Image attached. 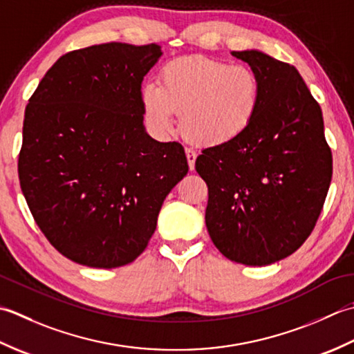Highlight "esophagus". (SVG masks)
I'll list each match as a JSON object with an SVG mask.
<instances>
[{
  "mask_svg": "<svg viewBox=\"0 0 354 354\" xmlns=\"http://www.w3.org/2000/svg\"><path fill=\"white\" fill-rule=\"evenodd\" d=\"M185 153H186V158H187V165H189V169L194 171V168H196L197 153L192 148H185Z\"/></svg>",
  "mask_w": 354,
  "mask_h": 354,
  "instance_id": "obj_1",
  "label": "esophagus"
}]
</instances>
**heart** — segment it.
Masks as SVG:
<instances>
[{
    "mask_svg": "<svg viewBox=\"0 0 354 354\" xmlns=\"http://www.w3.org/2000/svg\"><path fill=\"white\" fill-rule=\"evenodd\" d=\"M263 86L246 66L206 56L178 57L163 66L158 84L147 82L140 102L147 120L160 133L176 127L200 147H223L248 131L261 106Z\"/></svg>",
    "mask_w": 354,
    "mask_h": 354,
    "instance_id": "obj_1",
    "label": "heart"
}]
</instances>
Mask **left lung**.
<instances>
[{
    "instance_id": "obj_1",
    "label": "left lung",
    "mask_w": 354,
    "mask_h": 354,
    "mask_svg": "<svg viewBox=\"0 0 354 354\" xmlns=\"http://www.w3.org/2000/svg\"><path fill=\"white\" fill-rule=\"evenodd\" d=\"M263 86L261 106L240 139L201 151L206 227L230 261L268 266L304 243L326 201L333 158L319 104L298 70L258 50L232 52Z\"/></svg>"
}]
</instances>
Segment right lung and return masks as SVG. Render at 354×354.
I'll return each instance as SVG.
<instances>
[{
    "instance_id": "1",
    "label": "right lung",
    "mask_w": 354,
    "mask_h": 354,
    "mask_svg": "<svg viewBox=\"0 0 354 354\" xmlns=\"http://www.w3.org/2000/svg\"><path fill=\"white\" fill-rule=\"evenodd\" d=\"M160 46H91L57 59L28 99L19 185L36 225L71 261L133 263L163 200L187 174L185 149L143 127L142 81Z\"/></svg>"
}]
</instances>
